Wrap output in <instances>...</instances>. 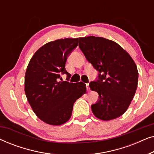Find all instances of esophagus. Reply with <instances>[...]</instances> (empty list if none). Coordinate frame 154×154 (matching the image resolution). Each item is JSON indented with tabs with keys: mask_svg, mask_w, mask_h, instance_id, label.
<instances>
[{
	"mask_svg": "<svg viewBox=\"0 0 154 154\" xmlns=\"http://www.w3.org/2000/svg\"><path fill=\"white\" fill-rule=\"evenodd\" d=\"M86 88H87V90L88 91V90H90V88H89V83H86Z\"/></svg>",
	"mask_w": 154,
	"mask_h": 154,
	"instance_id": "esophagus-1",
	"label": "esophagus"
}]
</instances>
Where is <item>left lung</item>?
<instances>
[{
  "instance_id": "1",
  "label": "left lung",
  "mask_w": 154,
  "mask_h": 154,
  "mask_svg": "<svg viewBox=\"0 0 154 154\" xmlns=\"http://www.w3.org/2000/svg\"><path fill=\"white\" fill-rule=\"evenodd\" d=\"M79 48L98 75L89 84L99 94L92 113L103 121L121 116L135 94L138 71L129 54L114 41L102 37L79 38Z\"/></svg>"
}]
</instances>
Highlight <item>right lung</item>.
I'll return each mask as SVG.
<instances>
[{"label": "right lung", "mask_w": 154, "mask_h": 154, "mask_svg": "<svg viewBox=\"0 0 154 154\" xmlns=\"http://www.w3.org/2000/svg\"><path fill=\"white\" fill-rule=\"evenodd\" d=\"M78 43L79 38H64L46 43L35 52L27 66L26 98L35 115L50 125L68 121L73 104L86 92L83 82H69L71 74L65 69L67 58ZM62 74L67 75L66 81H62Z\"/></svg>", "instance_id": "add662e5"}]
</instances>
